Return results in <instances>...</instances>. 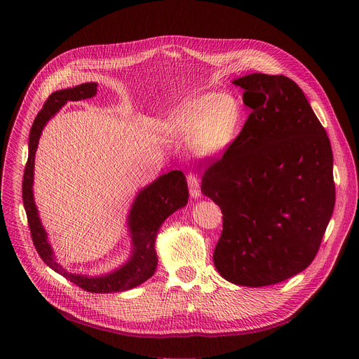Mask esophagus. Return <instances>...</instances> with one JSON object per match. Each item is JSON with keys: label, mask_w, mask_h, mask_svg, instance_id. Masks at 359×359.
<instances>
[{"label": "esophagus", "mask_w": 359, "mask_h": 359, "mask_svg": "<svg viewBox=\"0 0 359 359\" xmlns=\"http://www.w3.org/2000/svg\"><path fill=\"white\" fill-rule=\"evenodd\" d=\"M187 184H189V191H190V196L193 198H197L200 196V182H198V177L193 173L187 175Z\"/></svg>", "instance_id": "esophagus-1"}]
</instances>
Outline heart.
Listing matches in <instances>:
<instances>
[{
    "label": "heart",
    "mask_w": 359,
    "mask_h": 359,
    "mask_svg": "<svg viewBox=\"0 0 359 359\" xmlns=\"http://www.w3.org/2000/svg\"><path fill=\"white\" fill-rule=\"evenodd\" d=\"M243 123V108L230 95L208 92L177 107L169 116L173 135L191 143L200 158H217L236 140Z\"/></svg>",
    "instance_id": "b5f03b06"
}]
</instances>
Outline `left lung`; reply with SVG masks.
<instances>
[{
	"label": "left lung",
	"instance_id": "1",
	"mask_svg": "<svg viewBox=\"0 0 359 359\" xmlns=\"http://www.w3.org/2000/svg\"><path fill=\"white\" fill-rule=\"evenodd\" d=\"M251 108L240 135L203 175L223 213L213 262L237 285L266 287L304 271L335 204L332 149L301 88L284 75L233 81Z\"/></svg>",
	"mask_w": 359,
	"mask_h": 359
}]
</instances>
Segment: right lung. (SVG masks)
Segmentation results:
<instances>
[{
	"label": "right lung",
	"mask_w": 359,
	"mask_h": 359,
	"mask_svg": "<svg viewBox=\"0 0 359 359\" xmlns=\"http://www.w3.org/2000/svg\"><path fill=\"white\" fill-rule=\"evenodd\" d=\"M96 90V82H86L75 88L57 90L50 93L46 99L29 130L28 162L22 180V201L34 245L43 263L85 291L108 294L135 288L155 274L158 266V254L155 250L158 231L162 223L170 215L186 206L189 200V190L183 172L172 170L159 176L155 182H151L137 191L126 220L132 238V252L128 262L123 263L119 269L102 276H86L69 273L57 262L34 200L32 186L35 151L42 129L48 121L54 118L67 102L93 97Z\"/></svg>",
	"instance_id": "obj_1"
}]
</instances>
